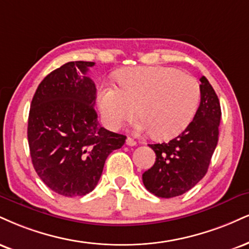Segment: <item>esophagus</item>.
I'll use <instances>...</instances> for the list:
<instances>
[{"instance_id":"34e87169","label":"esophagus","mask_w":249,"mask_h":249,"mask_svg":"<svg viewBox=\"0 0 249 249\" xmlns=\"http://www.w3.org/2000/svg\"><path fill=\"white\" fill-rule=\"evenodd\" d=\"M126 145L127 146H136L137 145V142L134 139H132V138L128 137L126 139Z\"/></svg>"}]
</instances>
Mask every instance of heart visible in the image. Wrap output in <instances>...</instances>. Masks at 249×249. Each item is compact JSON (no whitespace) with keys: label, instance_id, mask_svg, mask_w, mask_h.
I'll return each instance as SVG.
<instances>
[{"label":"heart","instance_id":"b5f03b06","mask_svg":"<svg viewBox=\"0 0 249 249\" xmlns=\"http://www.w3.org/2000/svg\"><path fill=\"white\" fill-rule=\"evenodd\" d=\"M119 88L102 87L97 102L107 127L117 130L137 113L138 131H152L158 139L178 136L190 125L200 101L195 77L164 66L126 68L118 75Z\"/></svg>","mask_w":249,"mask_h":249}]
</instances>
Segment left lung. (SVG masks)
Here are the masks:
<instances>
[{
	"label": "left lung",
	"instance_id": "obj_1",
	"mask_svg": "<svg viewBox=\"0 0 249 249\" xmlns=\"http://www.w3.org/2000/svg\"><path fill=\"white\" fill-rule=\"evenodd\" d=\"M199 81L200 103L189 126L168 142L149 145L157 159L142 174V182L149 193L161 198L183 195L198 183L218 143L219 100L205 76Z\"/></svg>",
	"mask_w": 249,
	"mask_h": 249
}]
</instances>
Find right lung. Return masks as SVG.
Listing matches in <instances>:
<instances>
[{
	"instance_id": "1",
	"label": "right lung",
	"mask_w": 249,
	"mask_h": 249,
	"mask_svg": "<svg viewBox=\"0 0 249 249\" xmlns=\"http://www.w3.org/2000/svg\"><path fill=\"white\" fill-rule=\"evenodd\" d=\"M94 65L71 61L51 71L30 107L28 140L34 168L51 190L66 197L94 190L107 158L126 139L98 124L96 87L86 76Z\"/></svg>"
}]
</instances>
